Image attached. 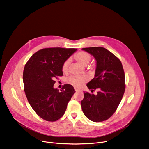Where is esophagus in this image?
I'll use <instances>...</instances> for the list:
<instances>
[{
    "label": "esophagus",
    "mask_w": 149,
    "mask_h": 149,
    "mask_svg": "<svg viewBox=\"0 0 149 149\" xmlns=\"http://www.w3.org/2000/svg\"><path fill=\"white\" fill-rule=\"evenodd\" d=\"M75 91H76V92L78 91V89H76V88H75Z\"/></svg>",
    "instance_id": "34e87169"
}]
</instances>
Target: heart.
I'll return each mask as SVG.
<instances>
[{
	"label": "heart",
	"instance_id": "b5f03b06",
	"mask_svg": "<svg viewBox=\"0 0 149 149\" xmlns=\"http://www.w3.org/2000/svg\"><path fill=\"white\" fill-rule=\"evenodd\" d=\"M75 60L82 65H86L91 60V55L84 51H80L78 52L75 56ZM69 65V60H65L62 65V71L63 72H66L68 70ZM87 78L85 76H72L67 79V82L76 88L80 87L83 84L85 83Z\"/></svg>",
	"mask_w": 149,
	"mask_h": 149
}]
</instances>
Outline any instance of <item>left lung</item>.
I'll return each instance as SVG.
<instances>
[{
    "label": "left lung",
    "instance_id": "8db88e82",
    "mask_svg": "<svg viewBox=\"0 0 149 149\" xmlns=\"http://www.w3.org/2000/svg\"><path fill=\"white\" fill-rule=\"evenodd\" d=\"M96 60L95 76L86 85L91 92L97 89V95L84 92L81 107L85 116L93 122L108 120L116 112L123 97L125 73L120 59L102 47L82 49Z\"/></svg>",
    "mask_w": 149,
    "mask_h": 149
}]
</instances>
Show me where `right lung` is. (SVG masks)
Masks as SVG:
<instances>
[{"instance_id":"obj_1","label":"right lung","mask_w":149,"mask_h":149,"mask_svg":"<svg viewBox=\"0 0 149 149\" xmlns=\"http://www.w3.org/2000/svg\"><path fill=\"white\" fill-rule=\"evenodd\" d=\"M77 49L49 47L35 53L23 71L24 91L31 107L47 121H56L65 113L68 103L75 91L70 84L60 91L54 89V78L63 75L62 65Z\"/></svg>"}]
</instances>
